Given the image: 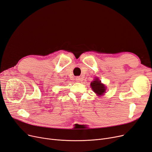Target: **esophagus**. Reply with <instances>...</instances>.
I'll use <instances>...</instances> for the list:
<instances>
[{
	"mask_svg": "<svg viewBox=\"0 0 152 152\" xmlns=\"http://www.w3.org/2000/svg\"><path fill=\"white\" fill-rule=\"evenodd\" d=\"M75 80H76L77 82H79V81L81 80V78H80V77H77L75 78Z\"/></svg>",
	"mask_w": 152,
	"mask_h": 152,
	"instance_id": "1",
	"label": "esophagus"
}]
</instances>
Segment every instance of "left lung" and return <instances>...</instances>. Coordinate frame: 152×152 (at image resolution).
Listing matches in <instances>:
<instances>
[{"mask_svg":"<svg viewBox=\"0 0 152 152\" xmlns=\"http://www.w3.org/2000/svg\"><path fill=\"white\" fill-rule=\"evenodd\" d=\"M91 87L93 91L99 96L103 95V93H105L106 91L105 86L101 83V81L99 80L98 78L91 83Z\"/></svg>","mask_w":152,"mask_h":152,"instance_id":"8db88e82","label":"left lung"}]
</instances>
